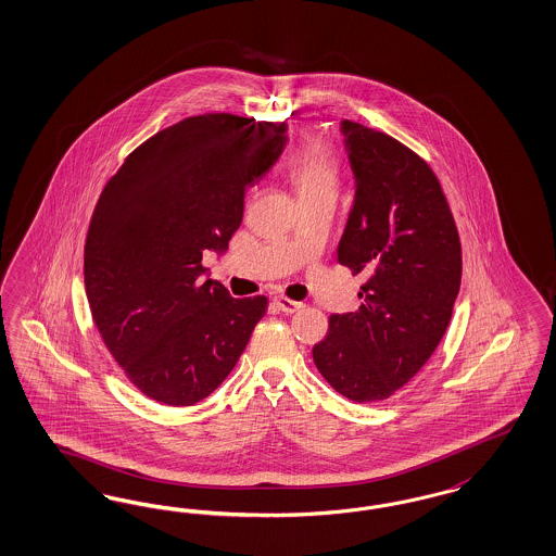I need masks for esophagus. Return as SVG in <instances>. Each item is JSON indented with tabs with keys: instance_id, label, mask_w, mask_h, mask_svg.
Listing matches in <instances>:
<instances>
[{
	"instance_id": "34e87169",
	"label": "esophagus",
	"mask_w": 556,
	"mask_h": 556,
	"mask_svg": "<svg viewBox=\"0 0 556 556\" xmlns=\"http://www.w3.org/2000/svg\"><path fill=\"white\" fill-rule=\"evenodd\" d=\"M274 305H276L278 311H282V313H287V315H292V313H296V311L303 308V303L290 301L287 296H276V299H274Z\"/></svg>"
}]
</instances>
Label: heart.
<instances>
[{
    "instance_id": "b5f03b06",
    "label": "heart",
    "mask_w": 556,
    "mask_h": 556,
    "mask_svg": "<svg viewBox=\"0 0 556 556\" xmlns=\"http://www.w3.org/2000/svg\"><path fill=\"white\" fill-rule=\"evenodd\" d=\"M290 178L299 198L336 194L340 186L338 162L329 149L311 143L303 147L290 163Z\"/></svg>"
}]
</instances>
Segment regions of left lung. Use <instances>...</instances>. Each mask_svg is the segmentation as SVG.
I'll return each mask as SVG.
<instances>
[{
    "label": "left lung",
    "instance_id": "1",
    "mask_svg": "<svg viewBox=\"0 0 556 556\" xmlns=\"http://www.w3.org/2000/svg\"><path fill=\"white\" fill-rule=\"evenodd\" d=\"M340 130L356 194L338 260L366 282L356 313L329 317L313 359L338 393L372 403L407 384L444 338L463 253L430 165L375 128L341 121Z\"/></svg>",
    "mask_w": 556,
    "mask_h": 556
}]
</instances>
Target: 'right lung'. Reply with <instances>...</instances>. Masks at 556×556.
Returning a JSON list of instances; mask_svg holds the SVG:
<instances>
[{"instance_id": "obj_1", "label": "right lung", "mask_w": 556, "mask_h": 556, "mask_svg": "<svg viewBox=\"0 0 556 556\" xmlns=\"http://www.w3.org/2000/svg\"><path fill=\"white\" fill-rule=\"evenodd\" d=\"M285 123L186 118L137 147L96 204L84 253L91 317L141 393L174 407L229 377L268 299L200 280L243 220L245 190L280 160Z\"/></svg>"}]
</instances>
